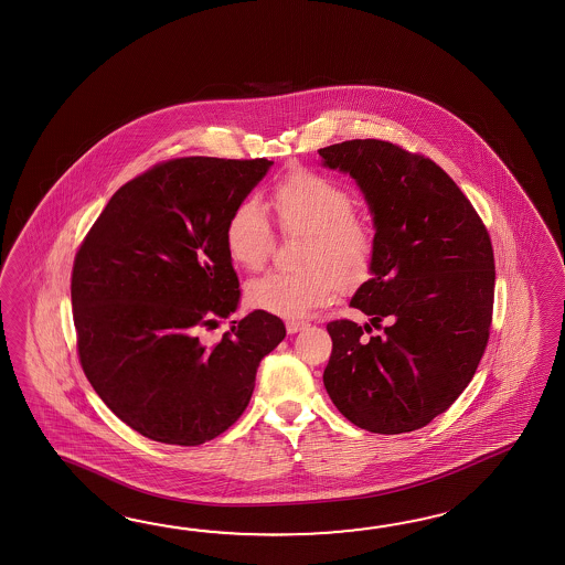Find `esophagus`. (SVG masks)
I'll use <instances>...</instances> for the list:
<instances>
[{
  "label": "esophagus",
  "mask_w": 565,
  "mask_h": 565,
  "mask_svg": "<svg viewBox=\"0 0 565 565\" xmlns=\"http://www.w3.org/2000/svg\"><path fill=\"white\" fill-rule=\"evenodd\" d=\"M307 326H309L307 321H299V319H289V321H287V331H289V333H297V331H301V329L307 328Z\"/></svg>",
  "instance_id": "obj_1"
}]
</instances>
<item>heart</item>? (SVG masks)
Masks as SVG:
<instances>
[{"label":"heart","instance_id":"1","mask_svg":"<svg viewBox=\"0 0 565 565\" xmlns=\"http://www.w3.org/2000/svg\"><path fill=\"white\" fill-rule=\"evenodd\" d=\"M268 207L280 230L302 234L295 270H270L249 280V305L280 317L307 316L328 302L340 287H354L370 270L374 232L352 211V195L328 177L292 171L273 186ZM230 258L254 270L273 246V232L263 211L244 201L230 213L224 227Z\"/></svg>","mask_w":565,"mask_h":565}]
</instances>
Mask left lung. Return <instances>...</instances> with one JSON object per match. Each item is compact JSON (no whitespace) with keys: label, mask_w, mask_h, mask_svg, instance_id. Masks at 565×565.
I'll use <instances>...</instances> for the list:
<instances>
[{"label":"left lung","mask_w":565,"mask_h":565,"mask_svg":"<svg viewBox=\"0 0 565 565\" xmlns=\"http://www.w3.org/2000/svg\"><path fill=\"white\" fill-rule=\"evenodd\" d=\"M350 174L374 225L370 280L341 319L323 384L341 415L372 434H407L441 415L484 354L494 302V254L472 203L434 160L382 140L317 150ZM387 326L370 339L372 327Z\"/></svg>","instance_id":"obj_1"}]
</instances>
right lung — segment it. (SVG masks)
Wrapping results in <instances>:
<instances>
[{
  "label": "right lung",
  "instance_id": "right-lung-1",
  "mask_svg": "<svg viewBox=\"0 0 565 565\" xmlns=\"http://www.w3.org/2000/svg\"><path fill=\"white\" fill-rule=\"evenodd\" d=\"M273 164H157L116 191L75 256L81 366L107 407L148 439L199 446L224 434L248 407L260 360L287 335L258 309L215 345L198 338L239 305L225 222Z\"/></svg>",
  "mask_w": 565,
  "mask_h": 565
}]
</instances>
